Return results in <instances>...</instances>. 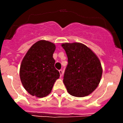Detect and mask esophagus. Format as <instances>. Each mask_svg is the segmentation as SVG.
Instances as JSON below:
<instances>
[{"label":"esophagus","instance_id":"esophagus-1","mask_svg":"<svg viewBox=\"0 0 123 123\" xmlns=\"http://www.w3.org/2000/svg\"><path fill=\"white\" fill-rule=\"evenodd\" d=\"M59 74H60V76L62 77V75L63 74L62 70V69H60V70H59Z\"/></svg>","mask_w":123,"mask_h":123}]
</instances>
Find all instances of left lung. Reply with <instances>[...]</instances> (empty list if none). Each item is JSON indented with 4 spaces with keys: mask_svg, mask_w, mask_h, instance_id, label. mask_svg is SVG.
Wrapping results in <instances>:
<instances>
[{
    "mask_svg": "<svg viewBox=\"0 0 123 123\" xmlns=\"http://www.w3.org/2000/svg\"><path fill=\"white\" fill-rule=\"evenodd\" d=\"M68 57L63 82L68 92L75 97H84L98 86L102 74L99 59L82 43L62 44Z\"/></svg>",
    "mask_w": 123,
    "mask_h": 123,
    "instance_id": "left-lung-1",
    "label": "left lung"
}]
</instances>
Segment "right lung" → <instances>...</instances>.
Instances as JSON below:
<instances>
[{
    "instance_id": "1",
    "label": "right lung",
    "mask_w": 123,
    "mask_h": 123,
    "mask_svg": "<svg viewBox=\"0 0 123 123\" xmlns=\"http://www.w3.org/2000/svg\"><path fill=\"white\" fill-rule=\"evenodd\" d=\"M55 48L53 43L40 40L30 48L24 57L19 76L24 87L32 96L43 98L49 95L60 76L54 66L53 54Z\"/></svg>"
}]
</instances>
